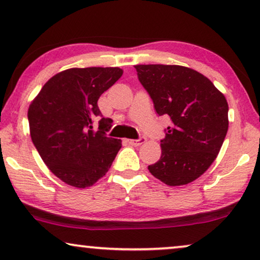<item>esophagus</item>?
Returning a JSON list of instances; mask_svg holds the SVG:
<instances>
[{
    "mask_svg": "<svg viewBox=\"0 0 260 260\" xmlns=\"http://www.w3.org/2000/svg\"><path fill=\"white\" fill-rule=\"evenodd\" d=\"M127 142H129V144L131 145H142L143 143H145V138L144 137H141L138 138V140H127Z\"/></svg>",
    "mask_w": 260,
    "mask_h": 260,
    "instance_id": "34e87169",
    "label": "esophagus"
}]
</instances>
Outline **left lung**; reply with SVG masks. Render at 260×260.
Here are the masks:
<instances>
[{
	"mask_svg": "<svg viewBox=\"0 0 260 260\" xmlns=\"http://www.w3.org/2000/svg\"><path fill=\"white\" fill-rule=\"evenodd\" d=\"M138 79L159 116L172 125L161 141V157L148 169L170 187L200 177L218 156L229 130V104L214 84L180 65H136Z\"/></svg>",
	"mask_w": 260,
	"mask_h": 260,
	"instance_id": "1",
	"label": "left lung"
}]
</instances>
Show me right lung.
Wrapping results in <instances>:
<instances>
[{"label": "right lung", "instance_id": "1", "mask_svg": "<svg viewBox=\"0 0 260 260\" xmlns=\"http://www.w3.org/2000/svg\"><path fill=\"white\" fill-rule=\"evenodd\" d=\"M119 67L69 69L53 76L31 101L28 120L31 141L48 169L76 188L93 186L108 173L122 141L105 136L112 120L97 102L122 77Z\"/></svg>", "mask_w": 260, "mask_h": 260}]
</instances>
